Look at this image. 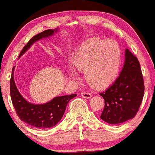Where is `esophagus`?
Segmentation results:
<instances>
[{
	"instance_id": "obj_1",
	"label": "esophagus",
	"mask_w": 155,
	"mask_h": 155,
	"mask_svg": "<svg viewBox=\"0 0 155 155\" xmlns=\"http://www.w3.org/2000/svg\"><path fill=\"white\" fill-rule=\"evenodd\" d=\"M81 95H82L83 98H85V99H90V98L92 97V95H91V93H89V92H82V93H81Z\"/></svg>"
}]
</instances>
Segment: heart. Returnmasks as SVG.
Returning <instances> with one entry per match:
<instances>
[{
  "label": "heart",
  "instance_id": "heart-1",
  "mask_svg": "<svg viewBox=\"0 0 155 155\" xmlns=\"http://www.w3.org/2000/svg\"><path fill=\"white\" fill-rule=\"evenodd\" d=\"M74 65L79 70L86 71L88 81L95 86H104L118 74L120 67V49L112 40H89L74 57ZM69 74L78 79L76 68L69 67Z\"/></svg>",
  "mask_w": 155,
  "mask_h": 155
}]
</instances>
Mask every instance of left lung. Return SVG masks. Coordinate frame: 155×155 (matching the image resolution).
<instances>
[{
	"label": "left lung",
	"instance_id": "8db88e82",
	"mask_svg": "<svg viewBox=\"0 0 155 155\" xmlns=\"http://www.w3.org/2000/svg\"><path fill=\"white\" fill-rule=\"evenodd\" d=\"M144 79L140 63L128 49L122 70L115 82L99 93L105 100L100 118L112 125H119L135 116L142 102Z\"/></svg>",
	"mask_w": 155,
	"mask_h": 155
}]
</instances>
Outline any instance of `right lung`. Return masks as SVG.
<instances>
[{"instance_id":"1","label":"right lung","mask_w":155,"mask_h":155,"mask_svg":"<svg viewBox=\"0 0 155 155\" xmlns=\"http://www.w3.org/2000/svg\"><path fill=\"white\" fill-rule=\"evenodd\" d=\"M58 30V29H50L32 37L23 48L19 57L26 53L35 42L51 37ZM14 66L10 80V91L13 105L20 119L37 128H48L55 126L63 118L68 102L76 97V94L57 96L44 104H33L26 100L17 89L14 82Z\"/></svg>"}]
</instances>
